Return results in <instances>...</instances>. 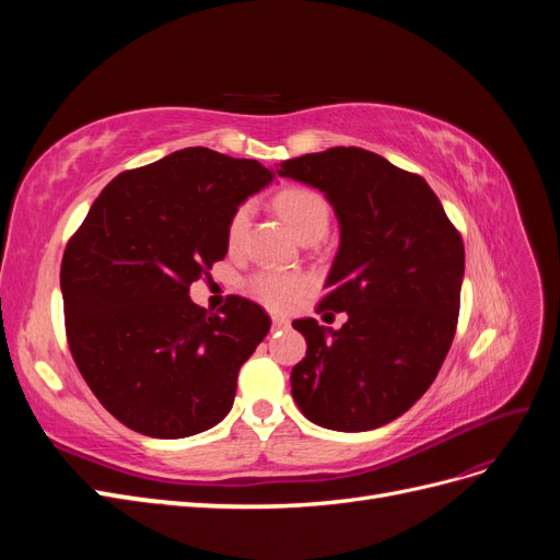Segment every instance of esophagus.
<instances>
[{"label":"esophagus","mask_w":560,"mask_h":560,"mask_svg":"<svg viewBox=\"0 0 560 560\" xmlns=\"http://www.w3.org/2000/svg\"><path fill=\"white\" fill-rule=\"evenodd\" d=\"M292 327V322L287 319V317H273V329L276 331H282V329H290Z\"/></svg>","instance_id":"34e87169"}]
</instances>
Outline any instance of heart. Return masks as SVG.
I'll return each mask as SVG.
<instances>
[{"label":"heart","mask_w":560,"mask_h":560,"mask_svg":"<svg viewBox=\"0 0 560 560\" xmlns=\"http://www.w3.org/2000/svg\"><path fill=\"white\" fill-rule=\"evenodd\" d=\"M276 210L282 217V222L290 226L294 238L301 243L313 235L325 238L329 226V206L313 189H287L276 196ZM249 224V206H241L229 219L226 226V243L229 247H238L247 233ZM249 294L261 301L264 306L273 311H290L306 290V280L301 276L287 273H257L249 280Z\"/></svg>","instance_id":"obj_1"}]
</instances>
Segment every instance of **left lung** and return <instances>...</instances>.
I'll return each instance as SVG.
<instances>
[{"mask_svg":"<svg viewBox=\"0 0 560 560\" xmlns=\"http://www.w3.org/2000/svg\"><path fill=\"white\" fill-rule=\"evenodd\" d=\"M278 175L322 191L338 252L319 311H346L341 329L303 317L308 343L292 397L319 428L387 425L428 393L453 343L465 247L430 184L358 147L282 161Z\"/></svg>","mask_w":560,"mask_h":560,"instance_id":"left-lung-1","label":"left lung"}]
</instances>
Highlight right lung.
<instances>
[{
  "label": "right lung",
  "mask_w": 560,
  "mask_h": 560,
  "mask_svg": "<svg viewBox=\"0 0 560 560\" xmlns=\"http://www.w3.org/2000/svg\"><path fill=\"white\" fill-rule=\"evenodd\" d=\"M273 167L206 147L114 177L62 257L67 341L100 404L126 428L182 439L222 422L235 381L270 329L231 296L198 308L189 284L229 252L226 226Z\"/></svg>",
  "instance_id": "right-lung-1"
}]
</instances>
